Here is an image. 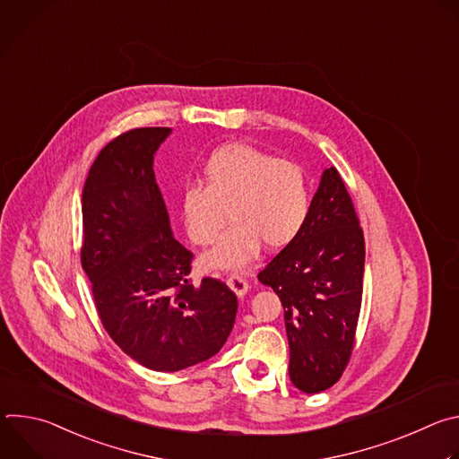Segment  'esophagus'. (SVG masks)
<instances>
[{"mask_svg": "<svg viewBox=\"0 0 459 459\" xmlns=\"http://www.w3.org/2000/svg\"><path fill=\"white\" fill-rule=\"evenodd\" d=\"M227 285H229V289H230L238 298H243V296L247 294V290H248V283H247V280L241 278V276H230V278L227 280Z\"/></svg>", "mask_w": 459, "mask_h": 459, "instance_id": "34e87169", "label": "esophagus"}]
</instances>
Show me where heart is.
Returning <instances> with one entry per match:
<instances>
[{
	"mask_svg": "<svg viewBox=\"0 0 459 459\" xmlns=\"http://www.w3.org/2000/svg\"><path fill=\"white\" fill-rule=\"evenodd\" d=\"M204 181L181 194V214L192 243L211 245L229 218L230 229L204 254L207 269L239 271L261 248L281 250L303 230L310 212L307 172L247 143L216 149Z\"/></svg>",
	"mask_w": 459,
	"mask_h": 459,
	"instance_id": "obj_1",
	"label": "heart"
}]
</instances>
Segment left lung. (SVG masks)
Masks as SVG:
<instances>
[{"mask_svg": "<svg viewBox=\"0 0 459 459\" xmlns=\"http://www.w3.org/2000/svg\"><path fill=\"white\" fill-rule=\"evenodd\" d=\"M365 239L340 172L325 169L299 236L257 274L285 310L294 386L316 394L343 374L361 307Z\"/></svg>", "mask_w": 459, "mask_h": 459, "instance_id": "obj_1", "label": "left lung"}]
</instances>
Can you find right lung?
<instances>
[{
	"instance_id": "obj_1",
	"label": "right lung",
	"mask_w": 459,
	"mask_h": 459,
	"mask_svg": "<svg viewBox=\"0 0 459 459\" xmlns=\"http://www.w3.org/2000/svg\"><path fill=\"white\" fill-rule=\"evenodd\" d=\"M172 128H134L92 163L83 194L82 265L100 319L140 365L178 372L225 345L238 312L221 281H188L192 252L174 239L154 176V156Z\"/></svg>"
}]
</instances>
